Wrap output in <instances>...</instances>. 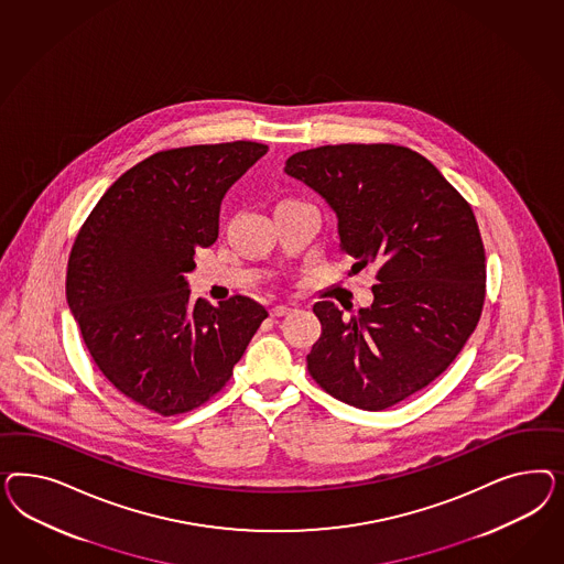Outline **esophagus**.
I'll return each mask as SVG.
<instances>
[{"mask_svg":"<svg viewBox=\"0 0 564 564\" xmlns=\"http://www.w3.org/2000/svg\"><path fill=\"white\" fill-rule=\"evenodd\" d=\"M291 307L290 306H273L271 307V316H285V314H290Z\"/></svg>","mask_w":564,"mask_h":564,"instance_id":"1","label":"esophagus"}]
</instances>
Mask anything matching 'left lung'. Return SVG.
I'll use <instances>...</instances> for the list:
<instances>
[{
    "instance_id": "8db88e82",
    "label": "left lung",
    "mask_w": 564,
    "mask_h": 564,
    "mask_svg": "<svg viewBox=\"0 0 564 564\" xmlns=\"http://www.w3.org/2000/svg\"><path fill=\"white\" fill-rule=\"evenodd\" d=\"M285 173L337 215L354 271L376 269L375 302L343 316L314 304L323 333L307 372L347 405L380 411L422 391L459 356L486 297V254L469 203L426 156L399 144H326Z\"/></svg>"
}]
</instances>
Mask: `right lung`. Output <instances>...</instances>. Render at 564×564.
<instances>
[{
    "mask_svg": "<svg viewBox=\"0 0 564 564\" xmlns=\"http://www.w3.org/2000/svg\"><path fill=\"white\" fill-rule=\"evenodd\" d=\"M269 147L250 140L151 154L120 175L74 239L68 306L88 354L128 399L159 415L205 405L269 312L246 295L192 300L194 250L219 236L225 192Z\"/></svg>",
    "mask_w": 564,
    "mask_h": 564,
    "instance_id": "right-lung-1",
    "label": "right lung"
}]
</instances>
